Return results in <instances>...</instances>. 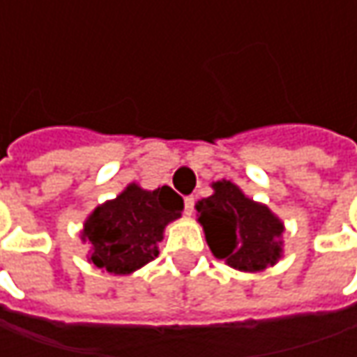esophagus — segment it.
I'll return each instance as SVG.
<instances>
[{"instance_id":"1","label":"esophagus","mask_w":357,"mask_h":357,"mask_svg":"<svg viewBox=\"0 0 357 357\" xmlns=\"http://www.w3.org/2000/svg\"><path fill=\"white\" fill-rule=\"evenodd\" d=\"M192 211H195V197H186L185 199V214H192Z\"/></svg>"}]
</instances>
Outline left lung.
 Segmentation results:
<instances>
[{
    "instance_id": "obj_1",
    "label": "left lung",
    "mask_w": 357,
    "mask_h": 357,
    "mask_svg": "<svg viewBox=\"0 0 357 357\" xmlns=\"http://www.w3.org/2000/svg\"><path fill=\"white\" fill-rule=\"evenodd\" d=\"M213 188L214 195L197 202V213L214 256L242 272L274 266L282 256L280 218L230 181L213 183Z\"/></svg>"
}]
</instances>
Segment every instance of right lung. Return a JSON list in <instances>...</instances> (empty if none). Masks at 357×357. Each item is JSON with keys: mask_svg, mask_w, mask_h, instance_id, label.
<instances>
[{"mask_svg": "<svg viewBox=\"0 0 357 357\" xmlns=\"http://www.w3.org/2000/svg\"><path fill=\"white\" fill-rule=\"evenodd\" d=\"M183 208L171 186L144 190L132 183L85 220L81 240L91 244L89 262L119 276L139 270L157 258L165 227L181 218Z\"/></svg>", "mask_w": 357, "mask_h": 357, "instance_id": "obj_1", "label": "right lung"}]
</instances>
